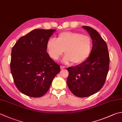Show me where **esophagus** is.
Here are the masks:
<instances>
[{"label": "esophagus", "instance_id": "esophagus-1", "mask_svg": "<svg viewBox=\"0 0 122 122\" xmlns=\"http://www.w3.org/2000/svg\"><path fill=\"white\" fill-rule=\"evenodd\" d=\"M60 69H61V70H63L64 69H65V66H60Z\"/></svg>", "mask_w": 122, "mask_h": 122}]
</instances>
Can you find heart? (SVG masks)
<instances>
[{
	"label": "heart",
	"mask_w": 122,
	"mask_h": 122,
	"mask_svg": "<svg viewBox=\"0 0 122 122\" xmlns=\"http://www.w3.org/2000/svg\"><path fill=\"white\" fill-rule=\"evenodd\" d=\"M92 48V41L89 36L70 31L60 33L56 40L50 39L46 44L47 53L52 59L58 60L64 51L66 55L63 62H72L74 64H80L87 60Z\"/></svg>",
	"instance_id": "1"
}]
</instances>
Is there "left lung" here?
<instances>
[{
    "label": "left lung",
    "mask_w": 122,
    "mask_h": 122,
    "mask_svg": "<svg viewBox=\"0 0 122 122\" xmlns=\"http://www.w3.org/2000/svg\"><path fill=\"white\" fill-rule=\"evenodd\" d=\"M92 40L90 56L84 62L67 68L68 86L75 96L86 97L95 94L103 87L108 74L109 56L105 41L96 30L83 26Z\"/></svg>",
    "instance_id": "1"
}]
</instances>
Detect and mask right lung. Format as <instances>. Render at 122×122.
<instances>
[{"mask_svg":"<svg viewBox=\"0 0 122 122\" xmlns=\"http://www.w3.org/2000/svg\"><path fill=\"white\" fill-rule=\"evenodd\" d=\"M55 31L34 30L20 38L13 47L11 73L17 88L26 96H43L60 71V66L46 51L47 42Z\"/></svg>","mask_w":122,"mask_h":122,"instance_id":"right-lung-1","label":"right lung"}]
</instances>
